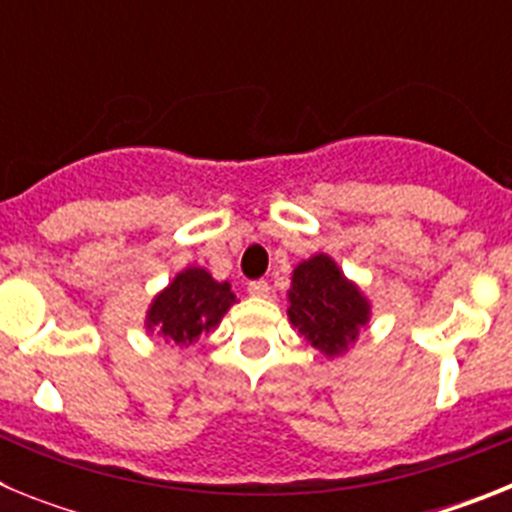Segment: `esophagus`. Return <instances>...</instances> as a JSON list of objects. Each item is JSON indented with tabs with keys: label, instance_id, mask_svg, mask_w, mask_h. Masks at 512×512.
<instances>
[{
	"label": "esophagus",
	"instance_id": "obj_1",
	"mask_svg": "<svg viewBox=\"0 0 512 512\" xmlns=\"http://www.w3.org/2000/svg\"><path fill=\"white\" fill-rule=\"evenodd\" d=\"M248 295H251V297H266V295H269V284H266L264 279H259V282H251V284H248Z\"/></svg>",
	"mask_w": 512,
	"mask_h": 512
}]
</instances>
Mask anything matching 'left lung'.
Returning <instances> with one entry per match:
<instances>
[{
	"label": "left lung",
	"instance_id": "left-lung-1",
	"mask_svg": "<svg viewBox=\"0 0 512 512\" xmlns=\"http://www.w3.org/2000/svg\"><path fill=\"white\" fill-rule=\"evenodd\" d=\"M287 318L328 359L343 356L372 318V302L328 253H315L292 271Z\"/></svg>",
	"mask_w": 512,
	"mask_h": 512
}]
</instances>
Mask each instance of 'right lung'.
Segmentation results:
<instances>
[{"label":"right lung","instance_id":"add662e5","mask_svg":"<svg viewBox=\"0 0 512 512\" xmlns=\"http://www.w3.org/2000/svg\"><path fill=\"white\" fill-rule=\"evenodd\" d=\"M233 305L235 295L228 282H215L202 266H187L153 297L146 328L164 336L166 343L189 346L215 330Z\"/></svg>","mask_w":512,"mask_h":512}]
</instances>
